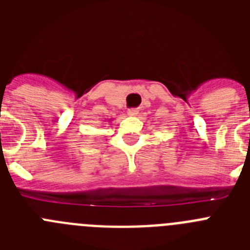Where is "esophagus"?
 <instances>
[{
	"label": "esophagus",
	"instance_id": "obj_1",
	"mask_svg": "<svg viewBox=\"0 0 250 250\" xmlns=\"http://www.w3.org/2000/svg\"><path fill=\"white\" fill-rule=\"evenodd\" d=\"M138 114H139L138 109H130L129 111H127V115H129V116H136Z\"/></svg>",
	"mask_w": 250,
	"mask_h": 250
}]
</instances>
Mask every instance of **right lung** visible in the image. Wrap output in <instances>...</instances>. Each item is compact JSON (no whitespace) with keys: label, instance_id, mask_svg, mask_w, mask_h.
<instances>
[{"label":"right lung","instance_id":"obj_1","mask_svg":"<svg viewBox=\"0 0 250 250\" xmlns=\"http://www.w3.org/2000/svg\"><path fill=\"white\" fill-rule=\"evenodd\" d=\"M109 121H110V120H109Z\"/></svg>","mask_w":250,"mask_h":250}]
</instances>
